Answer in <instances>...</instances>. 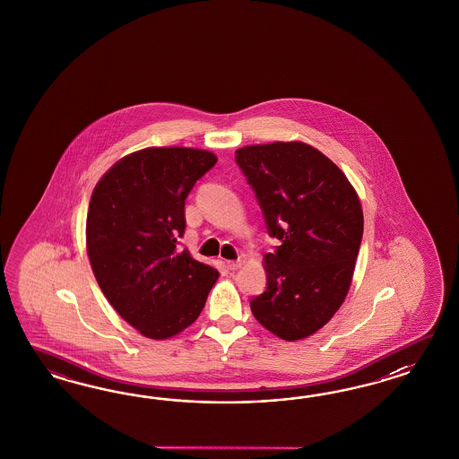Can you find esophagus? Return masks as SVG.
<instances>
[{
  "instance_id": "obj_1",
  "label": "esophagus",
  "mask_w": 459,
  "mask_h": 459,
  "mask_svg": "<svg viewBox=\"0 0 459 459\" xmlns=\"http://www.w3.org/2000/svg\"><path fill=\"white\" fill-rule=\"evenodd\" d=\"M240 265H242L240 259L238 261H227V269H230V271H237Z\"/></svg>"
}]
</instances>
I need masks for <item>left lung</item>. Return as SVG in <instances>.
Returning a JSON list of instances; mask_svg holds the SVG:
<instances>
[{
  "instance_id": "8db88e82",
  "label": "left lung",
  "mask_w": 459,
  "mask_h": 459,
  "mask_svg": "<svg viewBox=\"0 0 459 459\" xmlns=\"http://www.w3.org/2000/svg\"><path fill=\"white\" fill-rule=\"evenodd\" d=\"M281 246L264 255L267 288L250 301L255 320L286 342L316 333L347 298L363 236L360 200L345 173L299 143L236 152Z\"/></svg>"
}]
</instances>
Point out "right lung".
I'll return each instance as SVG.
<instances>
[{"label":"right lung","mask_w":459,"mask_h":459,"mask_svg":"<svg viewBox=\"0 0 459 459\" xmlns=\"http://www.w3.org/2000/svg\"><path fill=\"white\" fill-rule=\"evenodd\" d=\"M215 163L205 150L146 148L112 165L91 196L85 242L99 288L146 338L188 328L219 278L178 247L185 200Z\"/></svg>","instance_id":"right-lung-1"}]
</instances>
